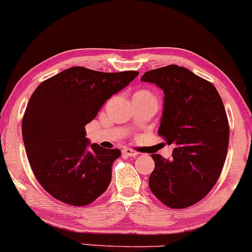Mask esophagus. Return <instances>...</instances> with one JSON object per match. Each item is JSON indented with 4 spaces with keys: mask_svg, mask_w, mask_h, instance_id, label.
Listing matches in <instances>:
<instances>
[{
    "mask_svg": "<svg viewBox=\"0 0 252 252\" xmlns=\"http://www.w3.org/2000/svg\"><path fill=\"white\" fill-rule=\"evenodd\" d=\"M123 154L126 155V156H128V157H135L139 155L137 151H134V150H132V149H124Z\"/></svg>",
    "mask_w": 252,
    "mask_h": 252,
    "instance_id": "obj_1",
    "label": "esophagus"
}]
</instances>
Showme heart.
<instances>
[{
    "label": "heart",
    "mask_w": 252,
    "mask_h": 252,
    "mask_svg": "<svg viewBox=\"0 0 252 252\" xmlns=\"http://www.w3.org/2000/svg\"><path fill=\"white\" fill-rule=\"evenodd\" d=\"M144 93H148V92H144Z\"/></svg>",
    "instance_id": "b5f03b06"
}]
</instances>
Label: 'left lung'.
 <instances>
[{
  "label": "left lung",
  "mask_w": 252,
  "mask_h": 252,
  "mask_svg": "<svg viewBox=\"0 0 252 252\" xmlns=\"http://www.w3.org/2000/svg\"><path fill=\"white\" fill-rule=\"evenodd\" d=\"M140 80L163 90L158 134L175 145L170 159L151 155L149 187L168 207H189L210 193L221 174L230 138L224 103L211 82L179 65L150 70Z\"/></svg>",
  "instance_id": "left-lung-1"
}]
</instances>
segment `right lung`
Segmentation results:
<instances>
[{
	"label": "right lung",
	"instance_id": "add662e5",
	"mask_svg": "<svg viewBox=\"0 0 252 252\" xmlns=\"http://www.w3.org/2000/svg\"><path fill=\"white\" fill-rule=\"evenodd\" d=\"M138 75L73 66L34 90L22 119V138L35 179L55 199L87 206L108 188L121 152L90 144L84 127Z\"/></svg>",
	"mask_w": 252,
	"mask_h": 252
}]
</instances>
